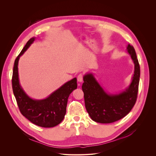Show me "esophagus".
Wrapping results in <instances>:
<instances>
[{
    "instance_id": "34e87169",
    "label": "esophagus",
    "mask_w": 156,
    "mask_h": 156,
    "mask_svg": "<svg viewBox=\"0 0 156 156\" xmlns=\"http://www.w3.org/2000/svg\"><path fill=\"white\" fill-rule=\"evenodd\" d=\"M83 75L80 73L78 75V76H77V81L79 82V83H81L83 82Z\"/></svg>"
}]
</instances>
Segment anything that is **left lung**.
I'll use <instances>...</instances> for the list:
<instances>
[{
	"instance_id": "1",
	"label": "left lung",
	"mask_w": 156,
	"mask_h": 156,
	"mask_svg": "<svg viewBox=\"0 0 156 156\" xmlns=\"http://www.w3.org/2000/svg\"><path fill=\"white\" fill-rule=\"evenodd\" d=\"M126 52L135 65L129 85L119 93L106 92L92 73L83 76L82 90L86 109L91 119L100 123L115 122L126 116L136 101L140 77V67L135 49L128 44Z\"/></svg>"
}]
</instances>
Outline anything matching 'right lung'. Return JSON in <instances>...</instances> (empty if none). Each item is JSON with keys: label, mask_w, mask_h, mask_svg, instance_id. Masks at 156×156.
<instances>
[{"label": "right lung", "mask_w": 156, "mask_h": 156, "mask_svg": "<svg viewBox=\"0 0 156 156\" xmlns=\"http://www.w3.org/2000/svg\"><path fill=\"white\" fill-rule=\"evenodd\" d=\"M36 37L31 38L15 60L12 88L21 114L33 123L44 128H51L62 122L66 114L68 98L77 88L76 78L66 82L48 97L43 99L30 98L21 87L18 75L20 57L33 43Z\"/></svg>", "instance_id": "obj_1"}]
</instances>
